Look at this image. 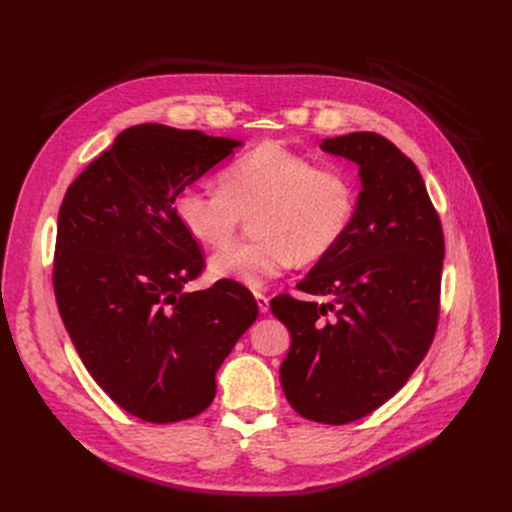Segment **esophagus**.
Listing matches in <instances>:
<instances>
[{"instance_id": "34e87169", "label": "esophagus", "mask_w": 512, "mask_h": 512, "mask_svg": "<svg viewBox=\"0 0 512 512\" xmlns=\"http://www.w3.org/2000/svg\"><path fill=\"white\" fill-rule=\"evenodd\" d=\"M254 298L260 312H269V296L262 294V291H254Z\"/></svg>"}]
</instances>
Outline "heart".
<instances>
[{
  "instance_id": "b5f03b06",
  "label": "heart",
  "mask_w": 512,
  "mask_h": 512,
  "mask_svg": "<svg viewBox=\"0 0 512 512\" xmlns=\"http://www.w3.org/2000/svg\"><path fill=\"white\" fill-rule=\"evenodd\" d=\"M181 227L204 246H225L252 216L250 241L216 252V277L260 287L291 262L327 258L352 229L358 189L350 170L316 164L281 145H260L227 164L218 189L187 185L173 202Z\"/></svg>"
}]
</instances>
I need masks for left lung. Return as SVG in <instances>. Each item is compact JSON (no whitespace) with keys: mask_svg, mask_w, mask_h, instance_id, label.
<instances>
[{"mask_svg":"<svg viewBox=\"0 0 512 512\" xmlns=\"http://www.w3.org/2000/svg\"><path fill=\"white\" fill-rule=\"evenodd\" d=\"M358 164L350 233L273 314L291 333L281 364L287 402L304 419L346 425L371 415L425 358L440 321L444 231L417 164L379 133L323 139Z\"/></svg>","mask_w":512,"mask_h":512,"instance_id":"obj_1","label":"left lung"}]
</instances>
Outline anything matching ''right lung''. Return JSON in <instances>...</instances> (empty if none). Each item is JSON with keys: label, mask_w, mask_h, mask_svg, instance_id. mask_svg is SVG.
<instances>
[{"label": "right lung", "mask_w": 512, "mask_h": 512, "mask_svg": "<svg viewBox=\"0 0 512 512\" xmlns=\"http://www.w3.org/2000/svg\"><path fill=\"white\" fill-rule=\"evenodd\" d=\"M237 145L166 125L125 129L58 212L52 279L64 327L97 385L148 423L206 410L218 367L258 316L237 281L183 289L206 262L173 208Z\"/></svg>", "instance_id": "1"}]
</instances>
